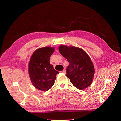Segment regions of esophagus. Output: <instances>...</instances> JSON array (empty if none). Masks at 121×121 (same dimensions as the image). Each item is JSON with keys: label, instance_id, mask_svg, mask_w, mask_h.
Instances as JSON below:
<instances>
[{"label": "esophagus", "instance_id": "1", "mask_svg": "<svg viewBox=\"0 0 121 121\" xmlns=\"http://www.w3.org/2000/svg\"><path fill=\"white\" fill-rule=\"evenodd\" d=\"M62 73H63L64 74H65V73H66V71L65 70V69H64V70L61 72Z\"/></svg>", "mask_w": 121, "mask_h": 121}]
</instances>
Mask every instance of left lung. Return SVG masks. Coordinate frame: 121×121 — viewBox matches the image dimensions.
<instances>
[{"mask_svg": "<svg viewBox=\"0 0 121 121\" xmlns=\"http://www.w3.org/2000/svg\"><path fill=\"white\" fill-rule=\"evenodd\" d=\"M58 49L69 63L67 76L73 85L80 90L85 89L90 85L93 81L94 69L87 53L75 46L60 45Z\"/></svg>", "mask_w": 121, "mask_h": 121, "instance_id": "8db88e82", "label": "left lung"}]
</instances>
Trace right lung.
I'll return each mask as SVG.
<instances>
[{
  "label": "right lung",
  "mask_w": 121,
  "mask_h": 121,
  "mask_svg": "<svg viewBox=\"0 0 121 121\" xmlns=\"http://www.w3.org/2000/svg\"><path fill=\"white\" fill-rule=\"evenodd\" d=\"M54 51V47L39 48L33 53L29 61V76L33 85L39 90L46 91L50 89L59 73L50 64V57Z\"/></svg>",
  "instance_id": "obj_1"
}]
</instances>
